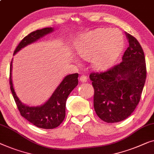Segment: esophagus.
Masks as SVG:
<instances>
[{"mask_svg":"<svg viewBox=\"0 0 154 154\" xmlns=\"http://www.w3.org/2000/svg\"><path fill=\"white\" fill-rule=\"evenodd\" d=\"M88 78L85 75H82L81 77H79V81L81 82H87Z\"/></svg>","mask_w":154,"mask_h":154,"instance_id":"1","label":"esophagus"}]
</instances>
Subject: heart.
<instances>
[{
	"label": "heart",
	"mask_w": 154,
	"mask_h": 154,
	"mask_svg": "<svg viewBox=\"0 0 154 154\" xmlns=\"http://www.w3.org/2000/svg\"><path fill=\"white\" fill-rule=\"evenodd\" d=\"M124 47V39L119 30L97 29L79 37L75 49L84 59L91 58L92 66L98 70L111 67Z\"/></svg>",
	"instance_id": "obj_1"
}]
</instances>
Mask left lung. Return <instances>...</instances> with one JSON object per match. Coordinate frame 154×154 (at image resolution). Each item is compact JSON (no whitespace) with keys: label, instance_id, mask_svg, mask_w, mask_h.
I'll return each mask as SVG.
<instances>
[{"label":"left lung","instance_id":"8db88e82","mask_svg":"<svg viewBox=\"0 0 154 154\" xmlns=\"http://www.w3.org/2000/svg\"><path fill=\"white\" fill-rule=\"evenodd\" d=\"M129 46L119 64L103 72L89 75L94 88V107L105 122L128 117L139 103L146 77L145 56L137 39L125 33Z\"/></svg>","mask_w":154,"mask_h":154}]
</instances>
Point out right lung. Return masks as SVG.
Returning a JSON list of instances; mask_svg holds the SVG:
<instances>
[{
	"label": "right lung",
	"mask_w": 154,
	"mask_h": 154,
	"mask_svg": "<svg viewBox=\"0 0 154 154\" xmlns=\"http://www.w3.org/2000/svg\"><path fill=\"white\" fill-rule=\"evenodd\" d=\"M53 31L54 28L50 27L32 32L19 42L14 51V55L23 47ZM12 70V60L10 69V89L21 115L32 124L40 128L53 129L58 127L66 116V100L78 84V73L67 75L45 104L37 107H29L21 103L17 96L13 87Z\"/></svg>",
	"instance_id": "right-lung-1"
}]
</instances>
